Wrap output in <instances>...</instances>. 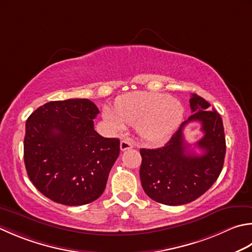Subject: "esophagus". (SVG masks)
Masks as SVG:
<instances>
[{"label":"esophagus","instance_id":"esophagus-1","mask_svg":"<svg viewBox=\"0 0 252 252\" xmlns=\"http://www.w3.org/2000/svg\"><path fill=\"white\" fill-rule=\"evenodd\" d=\"M134 146V144L129 140H122L120 142V150L121 151H126V150H130L132 147Z\"/></svg>","mask_w":252,"mask_h":252}]
</instances>
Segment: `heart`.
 <instances>
[{
  "label": "heart",
  "instance_id": "1",
  "mask_svg": "<svg viewBox=\"0 0 252 252\" xmlns=\"http://www.w3.org/2000/svg\"><path fill=\"white\" fill-rule=\"evenodd\" d=\"M185 109L181 102L159 93H133L120 98L116 107L103 106L102 117L111 131L136 125L140 135L150 142L169 137L179 126Z\"/></svg>",
  "mask_w": 252,
  "mask_h": 252
}]
</instances>
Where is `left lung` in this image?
<instances>
[{
    "label": "left lung",
    "instance_id": "left-lung-1",
    "mask_svg": "<svg viewBox=\"0 0 252 252\" xmlns=\"http://www.w3.org/2000/svg\"><path fill=\"white\" fill-rule=\"evenodd\" d=\"M190 107L192 115L165 146L140 150L142 187L152 200L161 204L182 205L196 200L211 188L223 169L226 142L220 113L196 94H192ZM193 121L201 123L205 134L196 143L204 151L202 156L191 152L183 137L184 126Z\"/></svg>",
    "mask_w": 252,
    "mask_h": 252
}]
</instances>
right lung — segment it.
<instances>
[{
	"mask_svg": "<svg viewBox=\"0 0 252 252\" xmlns=\"http://www.w3.org/2000/svg\"><path fill=\"white\" fill-rule=\"evenodd\" d=\"M99 110L88 99L44 103L26 121L24 161L33 186L64 205H84L105 191L120 141L94 129Z\"/></svg>",
	"mask_w": 252,
	"mask_h": 252,
	"instance_id": "obj_1",
	"label": "right lung"
}]
</instances>
